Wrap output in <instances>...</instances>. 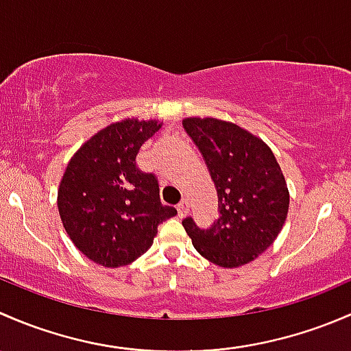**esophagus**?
I'll list each match as a JSON object with an SVG mask.
<instances>
[{"instance_id":"obj_1","label":"esophagus","mask_w":351,"mask_h":351,"mask_svg":"<svg viewBox=\"0 0 351 351\" xmlns=\"http://www.w3.org/2000/svg\"><path fill=\"white\" fill-rule=\"evenodd\" d=\"M187 209H189V201L187 199H182L177 204V211H179L180 216H184L187 213Z\"/></svg>"}]
</instances>
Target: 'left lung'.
Instances as JSON below:
<instances>
[{
	"label": "left lung",
	"mask_w": 351,
	"mask_h": 351,
	"mask_svg": "<svg viewBox=\"0 0 351 351\" xmlns=\"http://www.w3.org/2000/svg\"><path fill=\"white\" fill-rule=\"evenodd\" d=\"M182 125L211 172L219 211L209 228L187 216L184 230L209 262L226 269L245 265L274 243L287 218L282 171L272 150L234 123L187 118Z\"/></svg>",
	"instance_id": "1"
}]
</instances>
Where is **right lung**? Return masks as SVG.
I'll use <instances>...</instances> for the list:
<instances>
[{"label":"right lung","instance_id":"obj_1","mask_svg":"<svg viewBox=\"0 0 351 351\" xmlns=\"http://www.w3.org/2000/svg\"><path fill=\"white\" fill-rule=\"evenodd\" d=\"M157 121L125 120L89 138L69 162L59 206L72 243L103 267L128 265L154 243L157 226L177 215L162 204L158 179L138 169L143 143Z\"/></svg>","mask_w":351,"mask_h":351}]
</instances>
